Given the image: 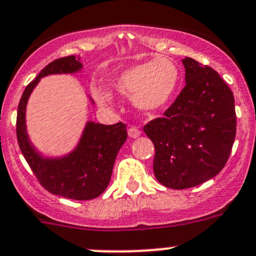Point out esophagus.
Instances as JSON below:
<instances>
[{"label":"esophagus","instance_id":"obj_1","mask_svg":"<svg viewBox=\"0 0 256 256\" xmlns=\"http://www.w3.org/2000/svg\"><path fill=\"white\" fill-rule=\"evenodd\" d=\"M128 136L132 138V139H135V138H139L140 136V134H142V131H140L138 128H134V126H132V128H128Z\"/></svg>","mask_w":256,"mask_h":256}]
</instances>
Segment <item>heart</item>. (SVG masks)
<instances>
[{
  "label": "heart",
  "mask_w": 256,
  "mask_h": 256,
  "mask_svg": "<svg viewBox=\"0 0 256 256\" xmlns=\"http://www.w3.org/2000/svg\"><path fill=\"white\" fill-rule=\"evenodd\" d=\"M178 84V68L164 57L130 66L112 80L114 90L132 98L134 104L144 112H154L164 107L174 98ZM92 93L102 104L114 103L111 92L102 86H92Z\"/></svg>",
  "instance_id": "b5f03b06"
}]
</instances>
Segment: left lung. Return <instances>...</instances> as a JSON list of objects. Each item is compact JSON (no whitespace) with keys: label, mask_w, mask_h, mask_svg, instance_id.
<instances>
[{"label":"left lung","mask_w":256,"mask_h":256,"mask_svg":"<svg viewBox=\"0 0 256 256\" xmlns=\"http://www.w3.org/2000/svg\"><path fill=\"white\" fill-rule=\"evenodd\" d=\"M185 88L164 116L144 126L153 142V171L163 186L192 188L217 176L236 136L234 93L216 70L182 60Z\"/></svg>","instance_id":"obj_1"}]
</instances>
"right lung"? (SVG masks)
<instances>
[{
    "mask_svg": "<svg viewBox=\"0 0 256 256\" xmlns=\"http://www.w3.org/2000/svg\"><path fill=\"white\" fill-rule=\"evenodd\" d=\"M82 68L80 57L54 60L28 85L20 100L16 135L20 150L40 185L50 194L74 200H90L107 188L118 150L128 139L126 125H103L88 121L79 142L70 153L44 156L32 144L26 130V104L40 79L56 74H76ZM92 103L93 100H90Z\"/></svg>",
    "mask_w": 256,
    "mask_h": 256,
    "instance_id": "right-lung-1",
    "label": "right lung"
}]
</instances>
